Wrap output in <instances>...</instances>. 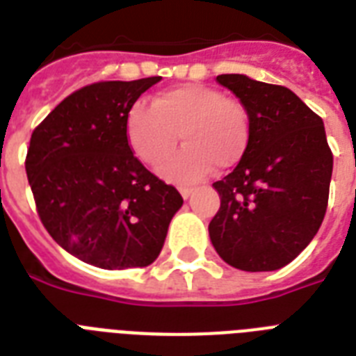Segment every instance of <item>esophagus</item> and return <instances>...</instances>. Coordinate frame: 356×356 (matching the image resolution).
<instances>
[{"mask_svg":"<svg viewBox=\"0 0 356 356\" xmlns=\"http://www.w3.org/2000/svg\"><path fill=\"white\" fill-rule=\"evenodd\" d=\"M179 192H181V195H183L184 200H188L190 195L194 194V188H190V186H181V188H179Z\"/></svg>","mask_w":356,"mask_h":356,"instance_id":"1","label":"esophagus"}]
</instances>
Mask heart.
Here are the masks:
<instances>
[{"mask_svg":"<svg viewBox=\"0 0 356 356\" xmlns=\"http://www.w3.org/2000/svg\"><path fill=\"white\" fill-rule=\"evenodd\" d=\"M133 151L155 166L175 147L183 149L159 168L173 183H195L218 170L233 168L249 142V114L242 103L205 85H181L159 92L151 107L134 105L125 122Z\"/></svg>","mask_w":356,"mask_h":356,"instance_id":"1","label":"heart"}]
</instances>
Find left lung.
I'll return each mask as SVG.
<instances>
[{"label":"left lung","instance_id":"obj_1","mask_svg":"<svg viewBox=\"0 0 356 356\" xmlns=\"http://www.w3.org/2000/svg\"><path fill=\"white\" fill-rule=\"evenodd\" d=\"M216 81L248 111L249 142L233 172L212 184L222 205L209 223L211 242L238 270H279L325 216L332 153L323 120L286 86L240 74Z\"/></svg>","mask_w":356,"mask_h":356}]
</instances>
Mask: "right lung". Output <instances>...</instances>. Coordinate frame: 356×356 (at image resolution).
Here are the masks:
<instances>
[{"label": "right lung", "mask_w": 356, "mask_h": 356, "mask_svg": "<svg viewBox=\"0 0 356 356\" xmlns=\"http://www.w3.org/2000/svg\"><path fill=\"white\" fill-rule=\"evenodd\" d=\"M159 81L83 86L31 134L25 172L38 216L53 240L86 264L149 266L183 205L175 186L133 155L125 131L134 102Z\"/></svg>", "instance_id": "add662e5"}]
</instances>
